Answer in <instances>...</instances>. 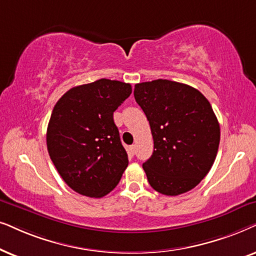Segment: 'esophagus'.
Here are the masks:
<instances>
[{"instance_id":"34e87169","label":"esophagus","mask_w":256,"mask_h":256,"mask_svg":"<svg viewBox=\"0 0 256 256\" xmlns=\"http://www.w3.org/2000/svg\"><path fill=\"white\" fill-rule=\"evenodd\" d=\"M128 150H130L131 154H134V153H136V145H131L130 148H128Z\"/></svg>"}]
</instances>
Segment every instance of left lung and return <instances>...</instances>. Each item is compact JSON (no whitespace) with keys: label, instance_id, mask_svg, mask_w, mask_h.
I'll list each match as a JSON object with an SVG mask.
<instances>
[{"label":"left lung","instance_id":"1","mask_svg":"<svg viewBox=\"0 0 256 256\" xmlns=\"http://www.w3.org/2000/svg\"><path fill=\"white\" fill-rule=\"evenodd\" d=\"M154 150L142 164L150 185L165 196L194 188L216 160L220 125L206 97L190 85L156 80L134 85Z\"/></svg>","mask_w":256,"mask_h":256}]
</instances>
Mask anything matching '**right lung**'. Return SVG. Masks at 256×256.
Returning <instances> with one entry per match:
<instances>
[{
  "mask_svg": "<svg viewBox=\"0 0 256 256\" xmlns=\"http://www.w3.org/2000/svg\"><path fill=\"white\" fill-rule=\"evenodd\" d=\"M132 92L131 84L102 78L66 91L54 105L46 130L54 168L74 192L102 198L128 168L114 112Z\"/></svg>",
  "mask_w": 256,
  "mask_h": 256,
  "instance_id": "add662e5",
  "label": "right lung"
}]
</instances>
